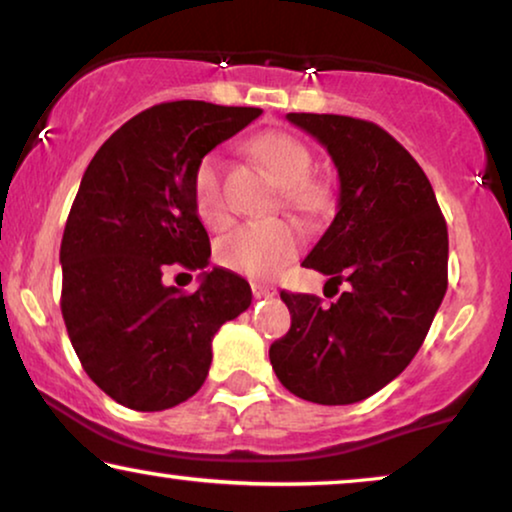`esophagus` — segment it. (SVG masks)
I'll use <instances>...</instances> for the list:
<instances>
[{"label": "esophagus", "mask_w": 512, "mask_h": 512, "mask_svg": "<svg viewBox=\"0 0 512 512\" xmlns=\"http://www.w3.org/2000/svg\"><path fill=\"white\" fill-rule=\"evenodd\" d=\"M252 295H255V299H269V297L276 295V290L269 288V285L252 283Z\"/></svg>", "instance_id": "34e87169"}]
</instances>
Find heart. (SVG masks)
<instances>
[{
    "label": "heart",
    "mask_w": 512,
    "mask_h": 512,
    "mask_svg": "<svg viewBox=\"0 0 512 512\" xmlns=\"http://www.w3.org/2000/svg\"><path fill=\"white\" fill-rule=\"evenodd\" d=\"M250 149L281 185V196L290 208L311 213L323 206L325 189L309 180L313 156L302 140L283 131L264 133L252 140ZM192 192L196 213L203 222L210 227H224L229 222L224 161L220 154L210 152L196 163ZM299 245H302V231L297 229V224L288 220L248 222L217 243V260L236 274L267 278L297 255Z\"/></svg>",
    "instance_id": "heart-1"
}]
</instances>
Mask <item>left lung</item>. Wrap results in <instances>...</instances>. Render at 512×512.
I'll use <instances>...</instances> for the list:
<instances>
[{
    "instance_id": "1",
    "label": "left lung",
    "mask_w": 512,
    "mask_h": 512,
    "mask_svg": "<svg viewBox=\"0 0 512 512\" xmlns=\"http://www.w3.org/2000/svg\"><path fill=\"white\" fill-rule=\"evenodd\" d=\"M288 121L327 149L339 175L335 220L302 267L346 290L330 306L283 290L292 325L269 360L297 398L360 403L424 344L447 290V224L426 173L384 128L339 114Z\"/></svg>"
}]
</instances>
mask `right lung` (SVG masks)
I'll use <instances>...</instances> for the list:
<instances>
[{"label": "right lung", "mask_w": 512, "mask_h": 512, "mask_svg": "<svg viewBox=\"0 0 512 512\" xmlns=\"http://www.w3.org/2000/svg\"><path fill=\"white\" fill-rule=\"evenodd\" d=\"M260 114L161 102L109 135L81 177L60 243V309L86 374L119 405L159 412L192 398L215 332L250 306L248 281L227 269L203 271L192 295L161 276L170 264L208 267L196 163Z\"/></svg>", "instance_id": "1"}]
</instances>
